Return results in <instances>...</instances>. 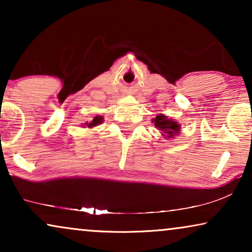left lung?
I'll use <instances>...</instances> for the list:
<instances>
[{
  "mask_svg": "<svg viewBox=\"0 0 252 252\" xmlns=\"http://www.w3.org/2000/svg\"><path fill=\"white\" fill-rule=\"evenodd\" d=\"M155 126L163 133L164 137H174L180 132V125L173 119H168L166 116L158 115L154 119Z\"/></svg>",
  "mask_w": 252,
  "mask_h": 252,
  "instance_id": "obj_1",
  "label": "left lung"
}]
</instances>
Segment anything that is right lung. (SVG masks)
<instances>
[{"instance_id": "obj_1", "label": "right lung", "mask_w": 252, "mask_h": 252, "mask_svg": "<svg viewBox=\"0 0 252 252\" xmlns=\"http://www.w3.org/2000/svg\"><path fill=\"white\" fill-rule=\"evenodd\" d=\"M102 120H103L102 117H98V116L97 117H94V119L92 120V123H86V125H87V127L96 126V125H98V124H101Z\"/></svg>"}]
</instances>
